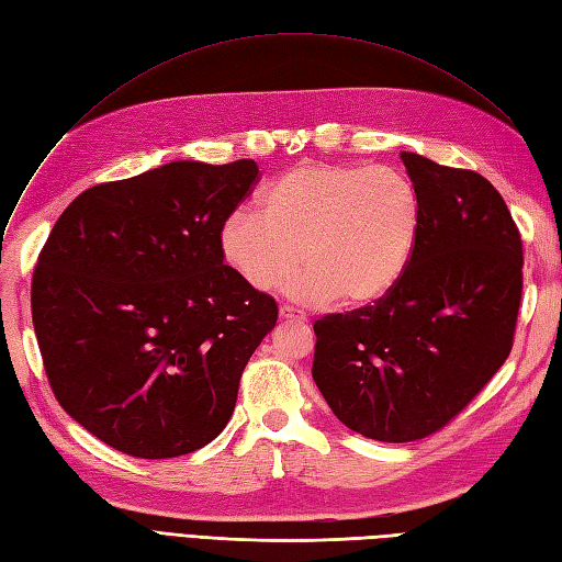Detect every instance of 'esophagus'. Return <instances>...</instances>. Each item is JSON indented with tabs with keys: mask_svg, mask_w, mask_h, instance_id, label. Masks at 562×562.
I'll list each match as a JSON object with an SVG mask.
<instances>
[{
	"mask_svg": "<svg viewBox=\"0 0 562 562\" xmlns=\"http://www.w3.org/2000/svg\"><path fill=\"white\" fill-rule=\"evenodd\" d=\"M279 316H281L283 321H307V316H304V314L297 312V310H293V307H281V310H279Z\"/></svg>",
	"mask_w": 562,
	"mask_h": 562,
	"instance_id": "34e87169",
	"label": "esophagus"
}]
</instances>
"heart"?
I'll return each instance as SVG.
<instances>
[{
	"mask_svg": "<svg viewBox=\"0 0 562 562\" xmlns=\"http://www.w3.org/2000/svg\"><path fill=\"white\" fill-rule=\"evenodd\" d=\"M419 225L415 187L389 166L300 164L271 182L262 213H232L217 234L225 265L252 291L288 279L302 304L366 307L398 283L413 258Z\"/></svg>",
	"mask_w": 562,
	"mask_h": 562,
	"instance_id": "b5f03b06",
	"label": "heart"
}]
</instances>
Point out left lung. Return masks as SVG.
Instances as JSON below:
<instances>
[{"instance_id": "1", "label": "left lung", "mask_w": 562, "mask_h": 562, "mask_svg": "<svg viewBox=\"0 0 562 562\" xmlns=\"http://www.w3.org/2000/svg\"><path fill=\"white\" fill-rule=\"evenodd\" d=\"M419 225L413 258L368 307L314 323L312 378L335 417L382 443L438 431L502 368L522 293V244L483 176L401 151Z\"/></svg>"}]
</instances>
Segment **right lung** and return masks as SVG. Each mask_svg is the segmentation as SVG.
<instances>
[{"label":"right lung","instance_id":"1","mask_svg":"<svg viewBox=\"0 0 562 562\" xmlns=\"http://www.w3.org/2000/svg\"><path fill=\"white\" fill-rule=\"evenodd\" d=\"M250 159L171 161L63 211L32 277V323L63 411L140 459L227 427L279 307L225 265L217 234L258 180Z\"/></svg>","mask_w":562,"mask_h":562}]
</instances>
